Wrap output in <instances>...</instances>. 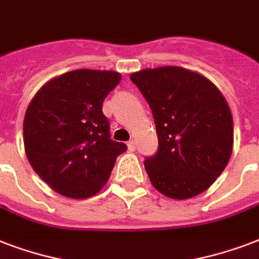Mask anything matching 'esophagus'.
Returning <instances> with one entry per match:
<instances>
[{
	"label": "esophagus",
	"instance_id": "esophagus-1",
	"mask_svg": "<svg viewBox=\"0 0 259 259\" xmlns=\"http://www.w3.org/2000/svg\"><path fill=\"white\" fill-rule=\"evenodd\" d=\"M127 148H129L130 152H134V149H136V141H134V140H130V141L127 142Z\"/></svg>",
	"mask_w": 259,
	"mask_h": 259
}]
</instances>
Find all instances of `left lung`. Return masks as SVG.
<instances>
[{
    "mask_svg": "<svg viewBox=\"0 0 259 259\" xmlns=\"http://www.w3.org/2000/svg\"><path fill=\"white\" fill-rule=\"evenodd\" d=\"M153 113L158 152L145 160L150 183L164 196H197L221 176L233 153L229 103L208 78L183 67L130 75Z\"/></svg>",
    "mask_w": 259,
    "mask_h": 259,
    "instance_id": "1",
    "label": "left lung"
}]
</instances>
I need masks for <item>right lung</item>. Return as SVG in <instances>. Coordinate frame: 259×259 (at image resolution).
Instances as JSON below:
<instances>
[{
	"label": "right lung",
	"instance_id": "obj_1",
	"mask_svg": "<svg viewBox=\"0 0 259 259\" xmlns=\"http://www.w3.org/2000/svg\"><path fill=\"white\" fill-rule=\"evenodd\" d=\"M117 71L75 70L52 78L34 94L24 117L28 161L70 199L97 195L126 145L110 138L103 99L121 82Z\"/></svg>",
	"mask_w": 259,
	"mask_h": 259
}]
</instances>
